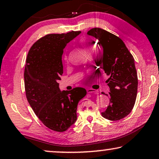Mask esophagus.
Here are the masks:
<instances>
[{
    "label": "esophagus",
    "instance_id": "obj_1",
    "mask_svg": "<svg viewBox=\"0 0 159 159\" xmlns=\"http://www.w3.org/2000/svg\"><path fill=\"white\" fill-rule=\"evenodd\" d=\"M86 91H87V93H96V94L98 93V91L96 90V89H93L89 88L86 89Z\"/></svg>",
    "mask_w": 159,
    "mask_h": 159
}]
</instances>
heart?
Segmentation results:
<instances>
[{
	"label": "heart",
	"instance_id": "1",
	"mask_svg": "<svg viewBox=\"0 0 159 159\" xmlns=\"http://www.w3.org/2000/svg\"><path fill=\"white\" fill-rule=\"evenodd\" d=\"M79 42H80V44H81V45L84 47L85 49H86V50H90V51L95 50V47L93 46L88 39H86V38H80L79 40ZM65 60H66V61L68 60V59H67V57H65Z\"/></svg>",
	"mask_w": 159,
	"mask_h": 159
}]
</instances>
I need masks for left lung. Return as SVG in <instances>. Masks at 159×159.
<instances>
[{
    "label": "left lung",
    "mask_w": 159,
    "mask_h": 159,
    "mask_svg": "<svg viewBox=\"0 0 159 159\" xmlns=\"http://www.w3.org/2000/svg\"><path fill=\"white\" fill-rule=\"evenodd\" d=\"M99 40L103 48V55L97 60L99 73L109 76L107 85L110 88V102L103 117L111 121L120 120L130 113L135 105L138 92V75L134 58L117 36L101 28H93L87 32Z\"/></svg>",
    "instance_id": "left-lung-1"
}]
</instances>
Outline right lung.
I'll use <instances>...</instances> for the list:
<instances>
[{"mask_svg": "<svg viewBox=\"0 0 159 159\" xmlns=\"http://www.w3.org/2000/svg\"><path fill=\"white\" fill-rule=\"evenodd\" d=\"M80 33L72 31L44 36L33 44L26 57V99L40 121L53 131H66L74 124L78 103L86 95V90L81 87L60 91L58 84L63 73L64 48Z\"/></svg>", "mask_w": 159, "mask_h": 159, "instance_id": "add662e5", "label": "right lung"}]
</instances>
